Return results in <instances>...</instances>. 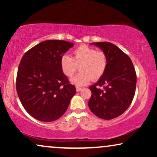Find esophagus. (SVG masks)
I'll return each instance as SVG.
<instances>
[{
    "mask_svg": "<svg viewBox=\"0 0 157 157\" xmlns=\"http://www.w3.org/2000/svg\"><path fill=\"white\" fill-rule=\"evenodd\" d=\"M81 89H82V88H80V87H76V91L77 92H79L81 91Z\"/></svg>",
    "mask_w": 157,
    "mask_h": 157,
    "instance_id": "obj_1",
    "label": "esophagus"
}]
</instances>
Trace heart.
Listing matches in <instances>:
<instances>
[{
	"label": "heart",
	"instance_id": "heart-1",
	"mask_svg": "<svg viewBox=\"0 0 157 157\" xmlns=\"http://www.w3.org/2000/svg\"><path fill=\"white\" fill-rule=\"evenodd\" d=\"M60 66L63 74L67 77H71L79 66L81 73L73 77L71 82L76 86H85L91 78L98 80L104 75L107 67V58L102 51L81 45L74 51L71 58L66 54L62 56Z\"/></svg>",
	"mask_w": 157,
	"mask_h": 157
}]
</instances>
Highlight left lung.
<instances>
[{"instance_id":"1","label":"left lung","mask_w":157,"mask_h":157,"mask_svg":"<svg viewBox=\"0 0 157 157\" xmlns=\"http://www.w3.org/2000/svg\"><path fill=\"white\" fill-rule=\"evenodd\" d=\"M106 56L104 75L89 87L91 97L89 107L96 117L110 120L121 115L132 104L136 86V75L130 58L109 42L91 43ZM103 85L101 90L98 86Z\"/></svg>"}]
</instances>
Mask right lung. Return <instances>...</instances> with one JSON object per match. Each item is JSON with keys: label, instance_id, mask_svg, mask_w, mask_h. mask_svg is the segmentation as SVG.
Masks as SVG:
<instances>
[{"label": "right lung", "instance_id": "1", "mask_svg": "<svg viewBox=\"0 0 157 157\" xmlns=\"http://www.w3.org/2000/svg\"><path fill=\"white\" fill-rule=\"evenodd\" d=\"M73 43L47 40L23 55L16 78L18 96L25 111L40 121H56L67 110L76 88L70 84L60 59Z\"/></svg>", "mask_w": 157, "mask_h": 157}]
</instances>
